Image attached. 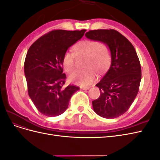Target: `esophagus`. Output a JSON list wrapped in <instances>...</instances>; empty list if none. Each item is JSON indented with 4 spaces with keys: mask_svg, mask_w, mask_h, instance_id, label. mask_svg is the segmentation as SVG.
Masks as SVG:
<instances>
[{
    "mask_svg": "<svg viewBox=\"0 0 160 160\" xmlns=\"http://www.w3.org/2000/svg\"><path fill=\"white\" fill-rule=\"evenodd\" d=\"M90 88L89 87H81V89H83V90H88Z\"/></svg>",
    "mask_w": 160,
    "mask_h": 160,
    "instance_id": "1",
    "label": "esophagus"
}]
</instances>
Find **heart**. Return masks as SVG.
Listing matches in <instances>:
<instances>
[{
  "mask_svg": "<svg viewBox=\"0 0 160 160\" xmlns=\"http://www.w3.org/2000/svg\"><path fill=\"white\" fill-rule=\"evenodd\" d=\"M73 53L67 51L62 57V65L67 72L75 69V56L85 57L83 69L77 70L70 75L69 80L78 85L91 84L95 77L93 70L102 72L109 67L111 56L108 47L96 40L85 39L79 41L72 48ZM74 55H73V54Z\"/></svg>",
  "mask_w": 160,
  "mask_h": 160,
  "instance_id": "obj_1",
  "label": "heart"
}]
</instances>
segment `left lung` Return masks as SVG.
Returning <instances> with one entry per match:
<instances>
[{
	"mask_svg": "<svg viewBox=\"0 0 160 160\" xmlns=\"http://www.w3.org/2000/svg\"><path fill=\"white\" fill-rule=\"evenodd\" d=\"M85 36L108 45L111 55L109 69L95 85L100 96L92 101L93 109L104 118H118L129 109L139 91L142 69L137 52L128 38L114 29L91 30Z\"/></svg>",
	"mask_w": 160,
	"mask_h": 160,
	"instance_id": "1",
	"label": "left lung"
}]
</instances>
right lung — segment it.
Listing matches in <instances>:
<instances>
[{
    "label": "right lung",
    "mask_w": 160,
    "mask_h": 160,
    "mask_svg": "<svg viewBox=\"0 0 160 160\" xmlns=\"http://www.w3.org/2000/svg\"><path fill=\"white\" fill-rule=\"evenodd\" d=\"M86 30H52L34 42L27 53L25 74L28 93L40 113L55 117L64 113L75 91L76 85L64 87L62 57L84 35Z\"/></svg>",
    "instance_id": "obj_1"
}]
</instances>
